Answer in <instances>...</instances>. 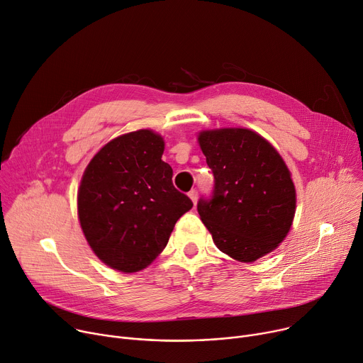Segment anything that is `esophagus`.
I'll list each match as a JSON object with an SVG mask.
<instances>
[{"instance_id":"esophagus-1","label":"esophagus","mask_w":363,"mask_h":363,"mask_svg":"<svg viewBox=\"0 0 363 363\" xmlns=\"http://www.w3.org/2000/svg\"><path fill=\"white\" fill-rule=\"evenodd\" d=\"M188 196H189L191 201H192L194 204H196V200H199V192H196V189L189 191V192H188Z\"/></svg>"}]
</instances>
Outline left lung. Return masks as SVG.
Wrapping results in <instances>:
<instances>
[{"instance_id": "left-lung-1", "label": "left lung", "mask_w": 363, "mask_h": 363, "mask_svg": "<svg viewBox=\"0 0 363 363\" xmlns=\"http://www.w3.org/2000/svg\"><path fill=\"white\" fill-rule=\"evenodd\" d=\"M199 142L214 188L196 210L216 246L240 262L277 249L289 232L296 203L281 155L249 128L206 130Z\"/></svg>"}]
</instances>
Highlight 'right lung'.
<instances>
[{"label": "right lung", "instance_id": "add662e5", "mask_svg": "<svg viewBox=\"0 0 363 363\" xmlns=\"http://www.w3.org/2000/svg\"><path fill=\"white\" fill-rule=\"evenodd\" d=\"M164 143L152 130L118 136L88 163L78 189L85 239L106 265L124 274L149 267L192 201L172 184Z\"/></svg>", "mask_w": 363, "mask_h": 363}]
</instances>
